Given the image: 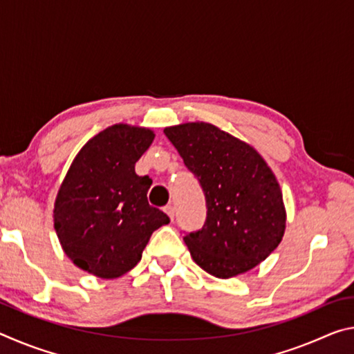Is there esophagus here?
<instances>
[{"mask_svg":"<svg viewBox=\"0 0 354 354\" xmlns=\"http://www.w3.org/2000/svg\"><path fill=\"white\" fill-rule=\"evenodd\" d=\"M164 211H165V214L167 215H169V217L173 220V218H175V207H173L171 205H169V206H165L164 207Z\"/></svg>","mask_w":354,"mask_h":354,"instance_id":"esophagus-1","label":"esophagus"}]
</instances>
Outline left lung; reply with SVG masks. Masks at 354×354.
<instances>
[{
    "instance_id": "8db88e82",
    "label": "left lung",
    "mask_w": 354,
    "mask_h": 354,
    "mask_svg": "<svg viewBox=\"0 0 354 354\" xmlns=\"http://www.w3.org/2000/svg\"><path fill=\"white\" fill-rule=\"evenodd\" d=\"M164 133L206 196L205 225L184 236L192 259L221 279L259 266L286 231L283 192L270 167L247 142L211 123H183Z\"/></svg>"
}]
</instances>
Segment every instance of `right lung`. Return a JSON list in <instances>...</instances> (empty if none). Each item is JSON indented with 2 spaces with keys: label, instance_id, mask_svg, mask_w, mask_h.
<instances>
[{
  "label": "right lung",
  "instance_id": "1",
  "mask_svg": "<svg viewBox=\"0 0 354 354\" xmlns=\"http://www.w3.org/2000/svg\"><path fill=\"white\" fill-rule=\"evenodd\" d=\"M153 140L148 128L112 124L71 162L53 218L64 253L81 270L103 279L122 277L142 259L153 232L170 223L167 214L149 206L151 179L136 173Z\"/></svg>",
  "mask_w": 354,
  "mask_h": 354
}]
</instances>
